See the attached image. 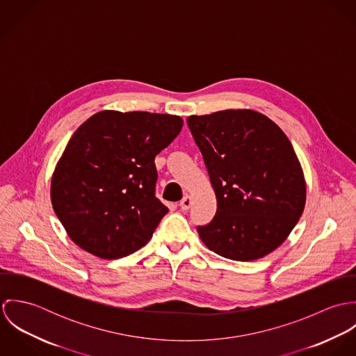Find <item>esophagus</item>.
Returning <instances> with one entry per match:
<instances>
[{"mask_svg": "<svg viewBox=\"0 0 356 356\" xmlns=\"http://www.w3.org/2000/svg\"><path fill=\"white\" fill-rule=\"evenodd\" d=\"M191 205H192V197H191V196H185V197L179 202V208H181L182 211H188V209L191 208Z\"/></svg>", "mask_w": 356, "mask_h": 356, "instance_id": "34e87169", "label": "esophagus"}]
</instances>
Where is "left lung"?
Wrapping results in <instances>:
<instances>
[{"instance_id":"left-lung-1","label":"left lung","mask_w":356,"mask_h":356,"mask_svg":"<svg viewBox=\"0 0 356 356\" xmlns=\"http://www.w3.org/2000/svg\"><path fill=\"white\" fill-rule=\"evenodd\" d=\"M216 196L213 219L199 226L205 247L251 261L278 248L305 205L300 161L285 133L252 109L188 118Z\"/></svg>"}]
</instances>
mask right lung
<instances>
[{
  "label": "right lung",
  "instance_id": "right-lung-1",
  "mask_svg": "<svg viewBox=\"0 0 356 356\" xmlns=\"http://www.w3.org/2000/svg\"><path fill=\"white\" fill-rule=\"evenodd\" d=\"M182 124L175 115L102 111L79 126L51 184L53 209L78 247L111 260L152 238L168 212L154 196V157Z\"/></svg>",
  "mask_w": 356,
  "mask_h": 356
}]
</instances>
